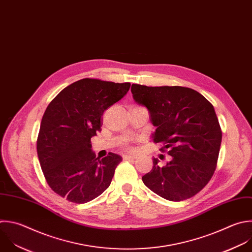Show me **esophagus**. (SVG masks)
Instances as JSON below:
<instances>
[{"mask_svg": "<svg viewBox=\"0 0 252 252\" xmlns=\"http://www.w3.org/2000/svg\"><path fill=\"white\" fill-rule=\"evenodd\" d=\"M123 158H124V160H133V159H136V156L135 155H124Z\"/></svg>", "mask_w": 252, "mask_h": 252, "instance_id": "obj_1", "label": "esophagus"}]
</instances>
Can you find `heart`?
Segmentation results:
<instances>
[{"label":"heart","mask_w":252,"mask_h":252,"mask_svg":"<svg viewBox=\"0 0 252 252\" xmlns=\"http://www.w3.org/2000/svg\"><path fill=\"white\" fill-rule=\"evenodd\" d=\"M124 146H125L126 148H127V149H130V147H129V146H128L126 143H125V144H124Z\"/></svg>","instance_id":"b5f03b06"}]
</instances>
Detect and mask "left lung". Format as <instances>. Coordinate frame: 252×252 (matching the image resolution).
<instances>
[{"mask_svg": "<svg viewBox=\"0 0 252 252\" xmlns=\"http://www.w3.org/2000/svg\"><path fill=\"white\" fill-rule=\"evenodd\" d=\"M134 102L147 109L151 134L172 158L159 166L153 158L144 185L158 196L173 202L199 193L214 175L221 143V130L213 105L199 92L180 86L131 85Z\"/></svg>", "mask_w": 252, "mask_h": 252, "instance_id": "left-lung-1", "label": "left lung"}]
</instances>
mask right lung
<instances>
[{
    "label": "right lung",
    "instance_id": "obj_1",
    "mask_svg": "<svg viewBox=\"0 0 252 252\" xmlns=\"http://www.w3.org/2000/svg\"><path fill=\"white\" fill-rule=\"evenodd\" d=\"M129 83L85 78L64 88L48 105L37 137V155L44 177L59 196L84 204L111 184L122 156L110 152L100 159L91 138L101 128L104 112L119 102Z\"/></svg>",
    "mask_w": 252,
    "mask_h": 252
}]
</instances>
